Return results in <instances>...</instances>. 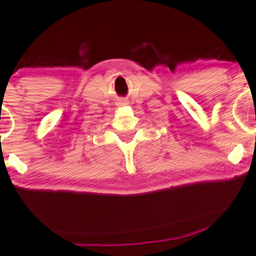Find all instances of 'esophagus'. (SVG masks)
I'll return each instance as SVG.
<instances>
[{"instance_id":"34e87169","label":"esophagus","mask_w":256,"mask_h":256,"mask_svg":"<svg viewBox=\"0 0 256 256\" xmlns=\"http://www.w3.org/2000/svg\"><path fill=\"white\" fill-rule=\"evenodd\" d=\"M123 102H124V101H123Z\"/></svg>"}]
</instances>
